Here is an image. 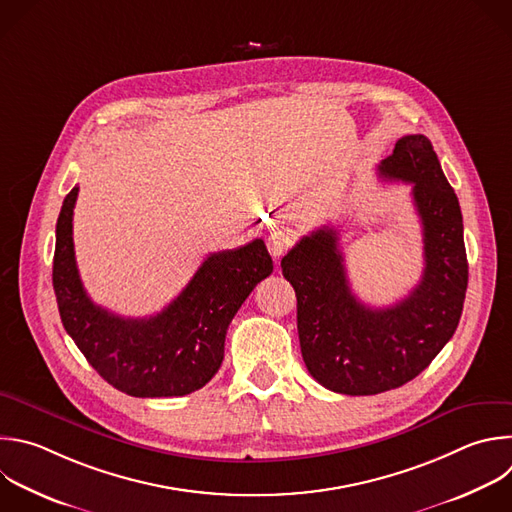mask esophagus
I'll return each instance as SVG.
<instances>
[{
	"instance_id": "1",
	"label": "esophagus",
	"mask_w": 512,
	"mask_h": 512,
	"mask_svg": "<svg viewBox=\"0 0 512 512\" xmlns=\"http://www.w3.org/2000/svg\"><path fill=\"white\" fill-rule=\"evenodd\" d=\"M293 243V235L287 229H275L271 231V235L267 237V249L269 253L277 259L281 257Z\"/></svg>"
}]
</instances>
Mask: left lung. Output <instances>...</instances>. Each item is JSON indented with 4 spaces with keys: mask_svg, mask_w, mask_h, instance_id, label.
Segmentation results:
<instances>
[{
    "mask_svg": "<svg viewBox=\"0 0 512 512\" xmlns=\"http://www.w3.org/2000/svg\"><path fill=\"white\" fill-rule=\"evenodd\" d=\"M378 175L412 183L422 221L424 273L408 297L390 307L364 305L350 289L331 227L305 235L281 259L297 297L303 362L323 388L348 396L382 394L426 370L458 327L468 285L460 205L432 142L402 136Z\"/></svg>",
    "mask_w": 512,
    "mask_h": 512,
    "instance_id": "obj_1",
    "label": "left lung"
}]
</instances>
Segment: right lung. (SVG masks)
I'll use <instances>...</instances> for the list:
<instances>
[{
    "label": "right lung",
    "instance_id": "1",
    "mask_svg": "<svg viewBox=\"0 0 512 512\" xmlns=\"http://www.w3.org/2000/svg\"><path fill=\"white\" fill-rule=\"evenodd\" d=\"M74 187L56 225L54 291L62 323L88 364L116 390L134 398H175L201 390L221 368L231 319L273 271L263 239L211 253L189 285L160 313L120 317L96 305L74 257Z\"/></svg>",
    "mask_w": 512,
    "mask_h": 512
}]
</instances>
